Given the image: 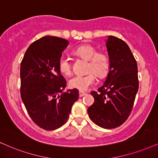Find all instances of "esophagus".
I'll return each mask as SVG.
<instances>
[{
  "label": "esophagus",
  "mask_w": 158,
  "mask_h": 158,
  "mask_svg": "<svg viewBox=\"0 0 158 158\" xmlns=\"http://www.w3.org/2000/svg\"><path fill=\"white\" fill-rule=\"evenodd\" d=\"M87 93H85V92H82V91H79V97H83L85 96Z\"/></svg>",
  "instance_id": "34e87169"
}]
</instances>
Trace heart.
I'll list each match as a JSON object with an SVG mask.
<instances>
[{"instance_id": "heart-1", "label": "heart", "mask_w": 158, "mask_h": 158, "mask_svg": "<svg viewBox=\"0 0 158 158\" xmlns=\"http://www.w3.org/2000/svg\"><path fill=\"white\" fill-rule=\"evenodd\" d=\"M74 53L89 60V71H93L99 77H103L107 74L109 69V60L106 54L97 52L96 48L89 44L79 46L75 49ZM58 69L64 75L69 76L71 73V61L67 56L63 55L60 57ZM94 73L90 72L86 75L74 76L69 80L70 87L80 91L87 90L96 82V77Z\"/></svg>"}]
</instances>
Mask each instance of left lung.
<instances>
[{
    "instance_id": "obj_1",
    "label": "left lung",
    "mask_w": 158,
    "mask_h": 158,
    "mask_svg": "<svg viewBox=\"0 0 158 158\" xmlns=\"http://www.w3.org/2000/svg\"><path fill=\"white\" fill-rule=\"evenodd\" d=\"M109 71L98 92L93 91L95 101L87 109L94 123L106 129L120 126L132 111L139 89L135 59L125 41L109 35L106 40Z\"/></svg>"
}]
</instances>
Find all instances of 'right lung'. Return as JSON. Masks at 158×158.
<instances>
[{
  "label": "right lung",
  "mask_w": 158,
  "mask_h": 158,
  "mask_svg": "<svg viewBox=\"0 0 158 158\" xmlns=\"http://www.w3.org/2000/svg\"><path fill=\"white\" fill-rule=\"evenodd\" d=\"M69 44L61 38L42 37L29 46L21 62L22 100L32 120L47 131L64 125L79 98L77 89L63 92L66 80L58 69Z\"/></svg>",
  "instance_id": "obj_1"
}]
</instances>
